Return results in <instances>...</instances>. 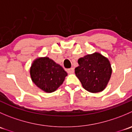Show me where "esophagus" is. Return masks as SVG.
<instances>
[{
  "label": "esophagus",
  "instance_id": "esophagus-1",
  "mask_svg": "<svg viewBox=\"0 0 132 132\" xmlns=\"http://www.w3.org/2000/svg\"><path fill=\"white\" fill-rule=\"evenodd\" d=\"M67 71H68V73H73L74 68H70V69H68Z\"/></svg>",
  "mask_w": 132,
  "mask_h": 132
}]
</instances>
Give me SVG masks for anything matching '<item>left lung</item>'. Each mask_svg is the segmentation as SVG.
<instances>
[{
  "instance_id": "8db88e82",
  "label": "left lung",
  "mask_w": 132,
  "mask_h": 132,
  "mask_svg": "<svg viewBox=\"0 0 132 132\" xmlns=\"http://www.w3.org/2000/svg\"><path fill=\"white\" fill-rule=\"evenodd\" d=\"M78 63L79 66L75 69V73L84 88L93 93L104 90L112 74L108 59L95 52L80 58Z\"/></svg>"
}]
</instances>
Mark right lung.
<instances>
[{
  "instance_id": "right-lung-1",
  "label": "right lung",
  "mask_w": 132,
  "mask_h": 132,
  "mask_svg": "<svg viewBox=\"0 0 132 132\" xmlns=\"http://www.w3.org/2000/svg\"><path fill=\"white\" fill-rule=\"evenodd\" d=\"M30 73L32 82L46 93L55 91L63 83L68 75L62 66L46 57L34 61Z\"/></svg>"
}]
</instances>
